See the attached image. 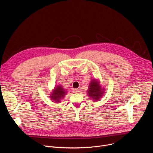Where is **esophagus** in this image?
<instances>
[{
	"mask_svg": "<svg viewBox=\"0 0 153 153\" xmlns=\"http://www.w3.org/2000/svg\"><path fill=\"white\" fill-rule=\"evenodd\" d=\"M73 92H74V93H78V92H79V89H76V88L74 89V90H73Z\"/></svg>",
	"mask_w": 153,
	"mask_h": 153,
	"instance_id": "obj_1",
	"label": "esophagus"
}]
</instances>
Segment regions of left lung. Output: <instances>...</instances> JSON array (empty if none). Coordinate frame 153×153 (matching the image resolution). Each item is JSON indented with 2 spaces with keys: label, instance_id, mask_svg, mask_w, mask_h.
Here are the masks:
<instances>
[{
  "label": "left lung",
  "instance_id": "left-lung-1",
  "mask_svg": "<svg viewBox=\"0 0 153 153\" xmlns=\"http://www.w3.org/2000/svg\"><path fill=\"white\" fill-rule=\"evenodd\" d=\"M88 93L90 97L94 100H97L102 97L103 91L97 82L96 80H92L90 83V85L88 91Z\"/></svg>",
  "mask_w": 153,
  "mask_h": 153
}]
</instances>
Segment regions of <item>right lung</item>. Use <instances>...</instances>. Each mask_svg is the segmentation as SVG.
Masks as SVG:
<instances>
[{
  "label": "right lung",
  "instance_id": "1",
  "mask_svg": "<svg viewBox=\"0 0 153 153\" xmlns=\"http://www.w3.org/2000/svg\"><path fill=\"white\" fill-rule=\"evenodd\" d=\"M65 94H66V92L65 91V90L61 86H58L56 87V88L54 89L53 93L51 94V96L50 97L53 100H54V101L59 102L60 99H62Z\"/></svg>",
  "mask_w": 153,
  "mask_h": 153
}]
</instances>
